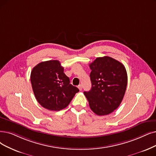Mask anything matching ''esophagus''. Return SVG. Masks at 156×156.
Returning a JSON list of instances; mask_svg holds the SVG:
<instances>
[{
  "instance_id": "obj_1",
  "label": "esophagus",
  "mask_w": 156,
  "mask_h": 156,
  "mask_svg": "<svg viewBox=\"0 0 156 156\" xmlns=\"http://www.w3.org/2000/svg\"><path fill=\"white\" fill-rule=\"evenodd\" d=\"M78 88L79 89L80 91H81L83 90V85L82 84H80L78 86Z\"/></svg>"
}]
</instances>
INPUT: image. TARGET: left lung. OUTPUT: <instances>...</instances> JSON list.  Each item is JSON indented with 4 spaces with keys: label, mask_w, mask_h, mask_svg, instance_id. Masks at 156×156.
Segmentation results:
<instances>
[{
    "label": "left lung",
    "mask_w": 156,
    "mask_h": 156,
    "mask_svg": "<svg viewBox=\"0 0 156 156\" xmlns=\"http://www.w3.org/2000/svg\"><path fill=\"white\" fill-rule=\"evenodd\" d=\"M91 88L84 94L90 109L98 116L107 115L121 104L127 85L124 65L109 56L97 58L90 64Z\"/></svg>",
    "instance_id": "8db88e82"
}]
</instances>
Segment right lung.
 <instances>
[{"label":"right lung","mask_w":156,"mask_h":156,"mask_svg":"<svg viewBox=\"0 0 156 156\" xmlns=\"http://www.w3.org/2000/svg\"><path fill=\"white\" fill-rule=\"evenodd\" d=\"M30 83L37 101L44 108L60 111L67 107L79 90L70 84L64 68L58 60L41 62L30 73Z\"/></svg>","instance_id":"1"}]
</instances>
